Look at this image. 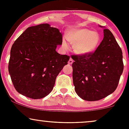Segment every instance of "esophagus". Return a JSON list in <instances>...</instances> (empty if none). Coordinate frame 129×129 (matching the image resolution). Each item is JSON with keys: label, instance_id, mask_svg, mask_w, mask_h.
Instances as JSON below:
<instances>
[{"label": "esophagus", "instance_id": "1", "mask_svg": "<svg viewBox=\"0 0 129 129\" xmlns=\"http://www.w3.org/2000/svg\"><path fill=\"white\" fill-rule=\"evenodd\" d=\"M73 60L72 59V58H70L69 59V62H68V63H69V64H70V65H71V64H72V63H73Z\"/></svg>", "mask_w": 129, "mask_h": 129}]
</instances>
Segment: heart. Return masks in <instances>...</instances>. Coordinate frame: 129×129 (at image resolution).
I'll use <instances>...</instances> for the list:
<instances>
[{
	"label": "heart",
	"mask_w": 129,
	"mask_h": 129,
	"mask_svg": "<svg viewBox=\"0 0 129 129\" xmlns=\"http://www.w3.org/2000/svg\"><path fill=\"white\" fill-rule=\"evenodd\" d=\"M67 38L74 47V51L81 56L88 55L95 51L101 42V36L96 31H92L85 28H78L72 29ZM65 48L68 46L63 42Z\"/></svg>",
	"instance_id": "heart-1"
}]
</instances>
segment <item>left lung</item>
Here are the masks:
<instances>
[{
	"instance_id": "left-lung-1",
	"label": "left lung",
	"mask_w": 129,
	"mask_h": 129,
	"mask_svg": "<svg viewBox=\"0 0 129 129\" xmlns=\"http://www.w3.org/2000/svg\"><path fill=\"white\" fill-rule=\"evenodd\" d=\"M72 58L75 90L82 100H100L116 89L124 69L122 53L109 29H104L103 40L94 52Z\"/></svg>"
}]
</instances>
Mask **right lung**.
<instances>
[{
    "label": "right lung",
    "instance_id": "obj_1",
    "mask_svg": "<svg viewBox=\"0 0 129 129\" xmlns=\"http://www.w3.org/2000/svg\"><path fill=\"white\" fill-rule=\"evenodd\" d=\"M62 43L61 33L48 23L29 26L16 40L8 71L17 92L36 100L52 91L56 77L70 59L56 51Z\"/></svg>",
    "mask_w": 129,
    "mask_h": 129
}]
</instances>
